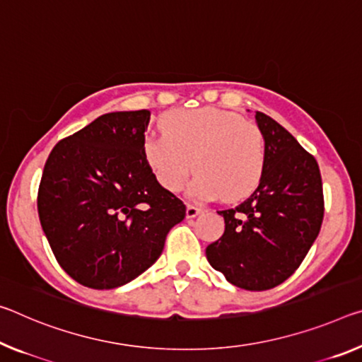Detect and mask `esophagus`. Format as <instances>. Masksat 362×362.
Segmentation results:
<instances>
[{"label":"esophagus","mask_w":362,"mask_h":362,"mask_svg":"<svg viewBox=\"0 0 362 362\" xmlns=\"http://www.w3.org/2000/svg\"><path fill=\"white\" fill-rule=\"evenodd\" d=\"M202 211H203V209L199 208V206L188 204V206H187V219H193V217H197Z\"/></svg>","instance_id":"esophagus-1"}]
</instances>
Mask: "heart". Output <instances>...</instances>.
<instances>
[{
  "mask_svg": "<svg viewBox=\"0 0 362 362\" xmlns=\"http://www.w3.org/2000/svg\"><path fill=\"white\" fill-rule=\"evenodd\" d=\"M164 134L148 135L143 154L154 177L179 192L194 169L190 185L197 199L238 202L259 185L266 143L256 124L217 107L179 109L160 120Z\"/></svg>",
  "mask_w": 362,
  "mask_h": 362,
  "instance_id": "heart-1",
  "label": "heart"
}]
</instances>
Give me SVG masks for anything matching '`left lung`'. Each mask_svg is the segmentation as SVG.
Wrapping results in <instances>:
<instances>
[{
    "mask_svg": "<svg viewBox=\"0 0 362 362\" xmlns=\"http://www.w3.org/2000/svg\"><path fill=\"white\" fill-rule=\"evenodd\" d=\"M266 143L259 187L233 209L219 211L226 230L206 257L227 282L262 291L285 282L317 238L324 217L319 165L288 130L256 111Z\"/></svg>",
    "mask_w": 362,
    "mask_h": 362,
    "instance_id": "1",
    "label": "left lung"
}]
</instances>
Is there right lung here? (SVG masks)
I'll return each mask as SVG.
<instances>
[{"label": "right lung", "mask_w": 362, "mask_h": 362, "mask_svg": "<svg viewBox=\"0 0 362 362\" xmlns=\"http://www.w3.org/2000/svg\"><path fill=\"white\" fill-rule=\"evenodd\" d=\"M148 122V109L103 114L57 143L45 164L40 223L59 266L88 288L139 277L185 217L143 154Z\"/></svg>", "instance_id": "right-lung-1"}]
</instances>
